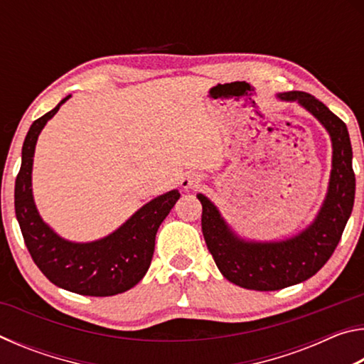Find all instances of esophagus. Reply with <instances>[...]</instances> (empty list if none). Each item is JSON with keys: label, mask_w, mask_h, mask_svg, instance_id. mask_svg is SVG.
<instances>
[{"label": "esophagus", "mask_w": 364, "mask_h": 364, "mask_svg": "<svg viewBox=\"0 0 364 364\" xmlns=\"http://www.w3.org/2000/svg\"><path fill=\"white\" fill-rule=\"evenodd\" d=\"M181 184H183V188H186V189L194 188V186H197V184H199V178L194 176V175H188L186 178H183Z\"/></svg>", "instance_id": "34e87169"}]
</instances>
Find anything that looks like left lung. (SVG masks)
Segmentation results:
<instances>
[{
    "label": "left lung",
    "mask_w": 364,
    "mask_h": 364,
    "mask_svg": "<svg viewBox=\"0 0 364 364\" xmlns=\"http://www.w3.org/2000/svg\"><path fill=\"white\" fill-rule=\"evenodd\" d=\"M278 97L297 101L315 115L332 141L328 194L313 223L286 241H244L228 226L218 208L204 194H197L202 204V232L221 274L232 284L254 291H279L316 274L334 254L355 200L353 152L347 125L304 91H287Z\"/></svg>",
    "instance_id": "8db88e82"
}]
</instances>
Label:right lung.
<instances>
[{
  "instance_id": "obj_1",
  "label": "right lung",
  "mask_w": 364,
  "mask_h": 364,
  "mask_svg": "<svg viewBox=\"0 0 364 364\" xmlns=\"http://www.w3.org/2000/svg\"><path fill=\"white\" fill-rule=\"evenodd\" d=\"M35 120L22 146V164L16 178L14 207L23 241L36 267L65 291L91 297H109L128 291L144 278L154 255L156 234L180 199L178 189L147 202L119 230L93 242H70L41 220L32 194V165L38 134L59 107Z\"/></svg>"
}]
</instances>
